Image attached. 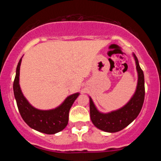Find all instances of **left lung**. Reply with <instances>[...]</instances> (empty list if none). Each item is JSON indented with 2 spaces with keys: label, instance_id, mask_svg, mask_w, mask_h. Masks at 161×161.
Returning <instances> with one entry per match:
<instances>
[{
  "label": "left lung",
  "instance_id": "8db88e82",
  "mask_svg": "<svg viewBox=\"0 0 161 161\" xmlns=\"http://www.w3.org/2000/svg\"><path fill=\"white\" fill-rule=\"evenodd\" d=\"M136 61L138 73V82L136 89L130 100L124 106L118 110L108 113L99 111L89 97L90 117L95 126L107 132H116L122 130L130 124L137 117L141 111L145 99V77L137 57L132 53Z\"/></svg>",
  "mask_w": 161,
  "mask_h": 161
}]
</instances>
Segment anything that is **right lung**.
Segmentation results:
<instances>
[{
    "instance_id": "1",
    "label": "right lung",
    "mask_w": 161,
    "mask_h": 161,
    "mask_svg": "<svg viewBox=\"0 0 161 161\" xmlns=\"http://www.w3.org/2000/svg\"><path fill=\"white\" fill-rule=\"evenodd\" d=\"M23 57L18 63L14 82V97L20 115L29 127L38 132L48 135L57 133L67 125L69 110L80 93L69 95L61 104L51 110L34 108L23 95L19 86V70Z\"/></svg>"
}]
</instances>
